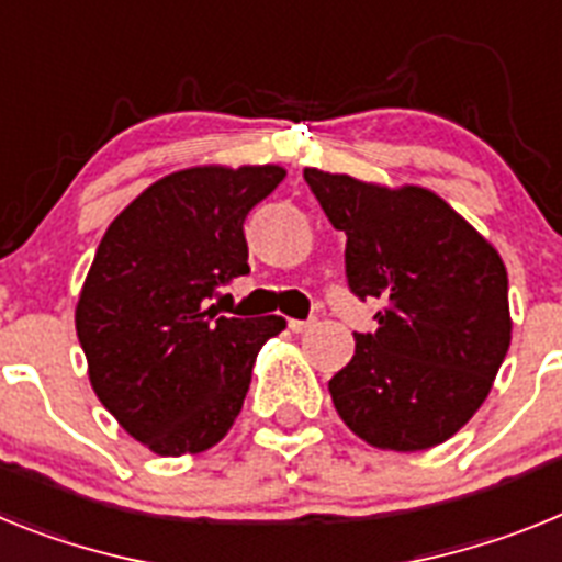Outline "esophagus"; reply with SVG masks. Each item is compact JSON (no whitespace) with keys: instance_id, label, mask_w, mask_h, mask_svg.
Listing matches in <instances>:
<instances>
[{"instance_id":"obj_1","label":"esophagus","mask_w":562,"mask_h":562,"mask_svg":"<svg viewBox=\"0 0 562 562\" xmlns=\"http://www.w3.org/2000/svg\"><path fill=\"white\" fill-rule=\"evenodd\" d=\"M288 328L294 334H305L308 328H314V319H288Z\"/></svg>"}]
</instances>
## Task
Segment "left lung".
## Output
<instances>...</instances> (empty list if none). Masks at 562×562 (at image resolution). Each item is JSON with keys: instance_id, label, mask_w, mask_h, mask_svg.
<instances>
[{"instance_id": "obj_1", "label": "left lung", "mask_w": 562, "mask_h": 562, "mask_svg": "<svg viewBox=\"0 0 562 562\" xmlns=\"http://www.w3.org/2000/svg\"><path fill=\"white\" fill-rule=\"evenodd\" d=\"M311 192L345 232V274L359 300L384 302L373 334L328 382L341 422L370 447L429 450L490 396L512 341L501 254L422 187H379L305 169Z\"/></svg>"}]
</instances>
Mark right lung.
Masks as SVG:
<instances>
[{
	"instance_id": "add662e5",
	"label": "right lung",
	"mask_w": 562,
	"mask_h": 562,
	"mask_svg": "<svg viewBox=\"0 0 562 562\" xmlns=\"http://www.w3.org/2000/svg\"><path fill=\"white\" fill-rule=\"evenodd\" d=\"M285 169L192 166L144 189L101 237L76 305L99 402L158 456L203 452L243 409L254 359L282 316H217V288L248 274V212Z\"/></svg>"
}]
</instances>
